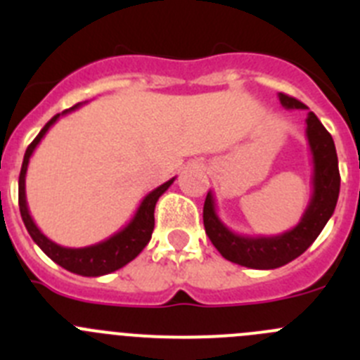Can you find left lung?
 Returning a JSON list of instances; mask_svg holds the SVG:
<instances>
[{
  "instance_id": "left-lung-1",
  "label": "left lung",
  "mask_w": 360,
  "mask_h": 360,
  "mask_svg": "<svg viewBox=\"0 0 360 360\" xmlns=\"http://www.w3.org/2000/svg\"><path fill=\"white\" fill-rule=\"evenodd\" d=\"M279 103L287 110H307L297 98L279 94ZM307 139L311 153V196L303 218L290 231L278 236H243L232 232L218 218L214 196L209 191L203 203V225L209 240L212 241L218 252L232 263L249 269L270 270L287 265L292 259L304 252L316 238L319 236L326 221L335 211L341 174L333 139L316 113L308 111L307 115Z\"/></svg>"
}]
</instances>
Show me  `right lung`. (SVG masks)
Wrapping results in <instances>:
<instances>
[{"label":"right lung","instance_id":"obj_1","mask_svg":"<svg viewBox=\"0 0 360 360\" xmlns=\"http://www.w3.org/2000/svg\"><path fill=\"white\" fill-rule=\"evenodd\" d=\"M79 106L81 104H75L70 110H65L63 113H57L56 117H52L46 122V126L41 129L39 135L27 148L23 165H21V173H19V212H21L23 224L27 227L28 234L32 236V240L39 245V249L52 262H56L57 265H61L63 269L70 270L73 274L86 276V278H97V276L110 274V272H115V270L122 269L124 265H128L131 259H135L144 250V247L151 240L153 229H155V205H157L158 198L167 191V187L174 182V178H171L165 184H162L160 187L153 189L149 195H146L141 205H139V209H136L135 216L131 218V221L124 229H120L119 232H115L113 236L101 241V243L90 245V247H81V249H70V247H61V245H57L50 238L44 236L43 232L39 231V227L34 224V219H32L27 205L25 176H27L28 162H30L32 153L37 148L41 139L57 122V119L61 115L70 113V111L77 110Z\"/></svg>","mask_w":360,"mask_h":360}]
</instances>
